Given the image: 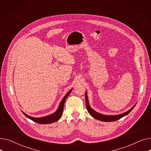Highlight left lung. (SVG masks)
Wrapping results in <instances>:
<instances>
[{
  "label": "left lung",
  "mask_w": 151,
  "mask_h": 151,
  "mask_svg": "<svg viewBox=\"0 0 151 151\" xmlns=\"http://www.w3.org/2000/svg\"><path fill=\"white\" fill-rule=\"evenodd\" d=\"M85 99H86V108L88 109V112L89 113V114L95 119H98L99 121H104V122H113V121H116L117 120L120 119L121 118L124 117L125 116L127 115L133 109V108L134 107V106L133 107H132L130 109H129L128 111H127L124 113H122L121 114H119V115H116V116H106V115H103L101 114L96 111H95L94 110H93L89 106V101H88V96H87V93L86 92L85 93Z\"/></svg>",
  "instance_id": "obj_1"
}]
</instances>
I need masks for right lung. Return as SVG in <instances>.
<instances>
[{"label":"right lung","instance_id":"add662e5","mask_svg":"<svg viewBox=\"0 0 151 151\" xmlns=\"http://www.w3.org/2000/svg\"><path fill=\"white\" fill-rule=\"evenodd\" d=\"M71 92V90H70L66 95L65 96L63 97V99H62V100L61 101L60 104L59 105V108L58 109V110L55 111L54 113L50 114L49 116H47L43 117H40V118H35V117H30L28 115H27L26 114H25L24 113H23V114H24L27 117H28L30 119H31L32 121H33L38 124H51L53 123L54 122L58 121L59 119L60 118L62 113H63V106H64V104L65 100L67 99V97L69 96V94L70 93V92Z\"/></svg>","mask_w":151,"mask_h":151}]
</instances>
